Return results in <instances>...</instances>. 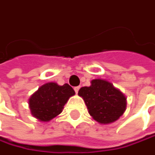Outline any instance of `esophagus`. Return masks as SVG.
Returning a JSON list of instances; mask_svg holds the SVG:
<instances>
[{
    "label": "esophagus",
    "mask_w": 155,
    "mask_h": 155,
    "mask_svg": "<svg viewBox=\"0 0 155 155\" xmlns=\"http://www.w3.org/2000/svg\"><path fill=\"white\" fill-rule=\"evenodd\" d=\"M79 90H80V86H76V87H74V91H75L76 94H78Z\"/></svg>",
    "instance_id": "esophagus-1"
}]
</instances>
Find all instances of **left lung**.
<instances>
[{"label": "left lung", "mask_w": 155, "mask_h": 155, "mask_svg": "<svg viewBox=\"0 0 155 155\" xmlns=\"http://www.w3.org/2000/svg\"><path fill=\"white\" fill-rule=\"evenodd\" d=\"M78 95L84 99L90 115L101 124L114 123L126 110L125 95L104 79L92 80L91 85L82 87Z\"/></svg>", "instance_id": "1"}]
</instances>
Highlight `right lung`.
Wrapping results in <instances>:
<instances>
[{
    "label": "right lung",
    "mask_w": 155,
    "mask_h": 155,
    "mask_svg": "<svg viewBox=\"0 0 155 155\" xmlns=\"http://www.w3.org/2000/svg\"><path fill=\"white\" fill-rule=\"evenodd\" d=\"M75 92L68 84L59 85L56 83H46L29 99V108L33 117L41 122H50L59 115Z\"/></svg>",
    "instance_id": "add662e5"
}]
</instances>
